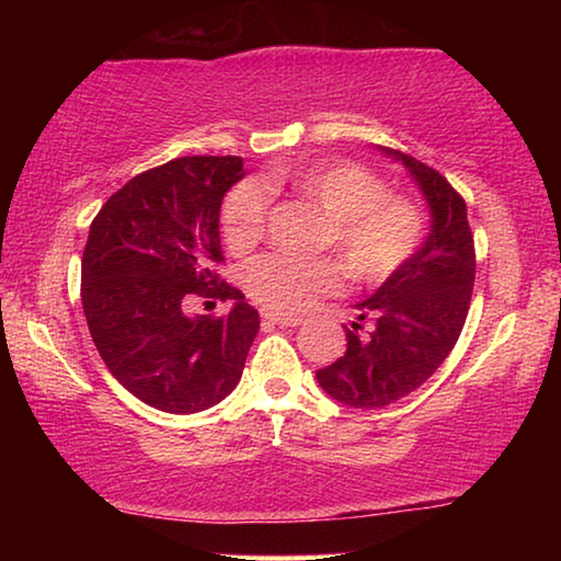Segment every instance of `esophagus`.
<instances>
[{"label":"esophagus","instance_id":"obj_1","mask_svg":"<svg viewBox=\"0 0 561 561\" xmlns=\"http://www.w3.org/2000/svg\"><path fill=\"white\" fill-rule=\"evenodd\" d=\"M263 319L267 324H275V327H298L301 324V317H294V313H278V311H265Z\"/></svg>","mask_w":561,"mask_h":561}]
</instances>
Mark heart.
<instances>
[{
  "instance_id": "obj_1",
  "label": "heart",
  "mask_w": 561,
  "mask_h": 561,
  "mask_svg": "<svg viewBox=\"0 0 561 561\" xmlns=\"http://www.w3.org/2000/svg\"><path fill=\"white\" fill-rule=\"evenodd\" d=\"M267 186L288 183L298 196L321 209L327 227L321 244L340 252L352 278L380 283L409 263L424 234L416 206L388 194L378 175L355 163H319L294 173H273ZM271 194L263 183L242 181L221 209V232L229 250L244 252L265 232ZM250 296L275 311H301L319 296L342 286V267L332 257L298 260L263 255L244 271Z\"/></svg>"
}]
</instances>
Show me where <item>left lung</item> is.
<instances>
[{
    "instance_id": "8db88e82",
    "label": "left lung",
    "mask_w": 561,
    "mask_h": 561,
    "mask_svg": "<svg viewBox=\"0 0 561 561\" xmlns=\"http://www.w3.org/2000/svg\"><path fill=\"white\" fill-rule=\"evenodd\" d=\"M380 152L409 171L432 225L409 263L355 306L347 352L317 370L321 390L350 409H382L424 386L457 344L474 286L465 198L421 160L390 148Z\"/></svg>"
}]
</instances>
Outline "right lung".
I'll return each instance as SVG.
<instances>
[{
    "mask_svg": "<svg viewBox=\"0 0 561 561\" xmlns=\"http://www.w3.org/2000/svg\"><path fill=\"white\" fill-rule=\"evenodd\" d=\"M244 175L237 156H194L127 181L91 221L81 304L99 355L135 398L165 413H198L232 393L260 329L257 309L219 283V211ZM191 293L236 306L188 318Z\"/></svg>",
    "mask_w": 561,
    "mask_h": 561,
    "instance_id": "add662e5",
    "label": "right lung"
}]
</instances>
